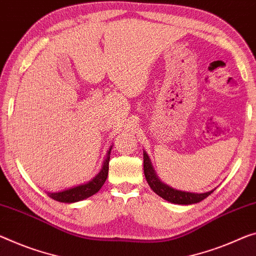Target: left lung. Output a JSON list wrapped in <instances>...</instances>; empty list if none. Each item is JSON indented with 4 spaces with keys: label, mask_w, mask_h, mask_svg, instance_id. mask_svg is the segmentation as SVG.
<instances>
[{
    "label": "left lung",
    "mask_w": 256,
    "mask_h": 256,
    "mask_svg": "<svg viewBox=\"0 0 256 256\" xmlns=\"http://www.w3.org/2000/svg\"><path fill=\"white\" fill-rule=\"evenodd\" d=\"M144 156V175L146 178L148 186L156 192V194L160 196L161 198L167 200L169 202L172 204H178V205H191V204L199 202L207 198L213 191L205 192V194H191V192L186 191H180L175 190L170 186H168L167 184L161 182L158 178V176L156 175L154 169H153L151 161L148 159V156L146 152H143Z\"/></svg>",
    "instance_id": "8db88e82"
}]
</instances>
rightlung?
I'll return each instance as SVG.
<instances>
[{
  "mask_svg": "<svg viewBox=\"0 0 256 256\" xmlns=\"http://www.w3.org/2000/svg\"><path fill=\"white\" fill-rule=\"evenodd\" d=\"M111 150L112 148H110L108 156H106V159L103 164V167H102L100 172H98L92 180L81 184V186L66 188V190H62L60 192H50V194H48L50 198L60 202H80V200L87 199L92 194H95L96 192L100 191V188L104 186L105 180L108 178V162Z\"/></svg>",
  "mask_w": 256,
  "mask_h": 256,
  "instance_id": "add662e5",
  "label": "right lung"
}]
</instances>
